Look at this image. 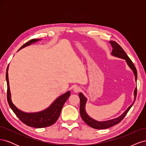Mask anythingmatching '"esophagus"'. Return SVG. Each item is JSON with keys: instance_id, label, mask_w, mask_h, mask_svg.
<instances>
[{"instance_id": "esophagus-1", "label": "esophagus", "mask_w": 146, "mask_h": 146, "mask_svg": "<svg viewBox=\"0 0 146 146\" xmlns=\"http://www.w3.org/2000/svg\"><path fill=\"white\" fill-rule=\"evenodd\" d=\"M73 91H74V92H76V93H77V92H78L79 91H81V88L80 87H78V86H75L74 88Z\"/></svg>"}]
</instances>
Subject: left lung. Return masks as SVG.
Returning <instances> with one entry per match:
<instances>
[{"label": "left lung", "instance_id": "1", "mask_svg": "<svg viewBox=\"0 0 146 146\" xmlns=\"http://www.w3.org/2000/svg\"><path fill=\"white\" fill-rule=\"evenodd\" d=\"M111 44V47H113V50L111 53V55L115 56L117 57V58H122L125 60L127 65L129 66V68L132 70L133 71L135 78V81L136 82L137 80V70L135 68V66H134L133 62H132L131 60L129 58V57L128 56V55L126 54V53L124 52V50H123V48L119 46L118 44L113 41H111L109 42ZM136 92H137V88H136L135 90H134V100L129 107L127 108V109L125 110V111L123 112L120 116H119L115 119H110V120L108 121H96L95 119H92L91 117L88 114H87L86 110H85V107H86V104L87 102V98L83 94L82 92H80L78 94L79 98H80V115L83 120V121L85 122L87 125L90 126L92 128H94V129H108V128L111 127L114 125L117 124L118 123L120 122L123 117H125L126 115V114L128 113V111H129V110L131 108V107L133 106L135 99H136Z\"/></svg>", "mask_w": 146, "mask_h": 146}]
</instances>
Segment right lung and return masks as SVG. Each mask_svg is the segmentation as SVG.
I'll return each instance as SVG.
<instances>
[{"label": "right lung", "mask_w": 146, "mask_h": 146, "mask_svg": "<svg viewBox=\"0 0 146 146\" xmlns=\"http://www.w3.org/2000/svg\"><path fill=\"white\" fill-rule=\"evenodd\" d=\"M41 39H34L22 46L18 51L22 48L36 42L38 41H41ZM8 66L6 72V80L7 83V100L10 108L15 113L17 117L20 120L28 126L35 128H43L48 126H50L57 121L65 102L67 100L70 96V92L69 91L66 92L64 94L61 95L58 98H56L49 107L42 110L41 111L35 113H26L21 111L17 108L13 103L11 100V92L10 90L9 80H8Z\"/></svg>", "instance_id": "add662e5"}]
</instances>
